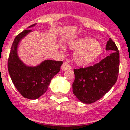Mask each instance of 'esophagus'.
<instances>
[{
    "instance_id": "34e87169",
    "label": "esophagus",
    "mask_w": 130,
    "mask_h": 130,
    "mask_svg": "<svg viewBox=\"0 0 130 130\" xmlns=\"http://www.w3.org/2000/svg\"><path fill=\"white\" fill-rule=\"evenodd\" d=\"M69 69H71V66L69 64H67V63H64L61 66V71H63V72Z\"/></svg>"
}]
</instances>
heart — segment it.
<instances>
[{"mask_svg": "<svg viewBox=\"0 0 130 130\" xmlns=\"http://www.w3.org/2000/svg\"><path fill=\"white\" fill-rule=\"evenodd\" d=\"M70 49L75 50L74 61L79 66H87L98 61L102 56V45L91 37H83L70 41L68 43ZM63 49L64 47H62Z\"/></svg>", "mask_w": 130, "mask_h": 130, "instance_id": "b5f03b06", "label": "heart"}]
</instances>
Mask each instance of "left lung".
Masks as SVG:
<instances>
[{"label": "left lung", "instance_id": "8db88e82", "mask_svg": "<svg viewBox=\"0 0 130 130\" xmlns=\"http://www.w3.org/2000/svg\"><path fill=\"white\" fill-rule=\"evenodd\" d=\"M106 50L111 53L93 66L74 69L73 93L84 104H91L110 90L117 80L119 70V52L111 38Z\"/></svg>", "mask_w": 130, "mask_h": 130}]
</instances>
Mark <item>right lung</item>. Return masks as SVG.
Instances as JSON below:
<instances>
[{
    "mask_svg": "<svg viewBox=\"0 0 130 130\" xmlns=\"http://www.w3.org/2000/svg\"><path fill=\"white\" fill-rule=\"evenodd\" d=\"M30 26L15 38L8 60V70L13 85L24 98L36 100L47 90L50 83L61 70L62 61L45 60L37 65H28L19 57L18 46L26 35L32 32Z\"/></svg>",
    "mask_w": 130,
    "mask_h": 130,
    "instance_id": "obj_1",
    "label": "right lung"
}]
</instances>
